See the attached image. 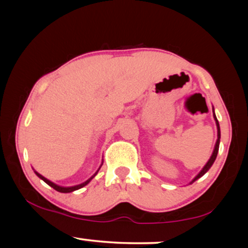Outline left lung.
Masks as SVG:
<instances>
[{
  "label": "left lung",
  "mask_w": 248,
  "mask_h": 248,
  "mask_svg": "<svg viewBox=\"0 0 248 248\" xmlns=\"http://www.w3.org/2000/svg\"><path fill=\"white\" fill-rule=\"evenodd\" d=\"M213 119H215V121H216V126H217V141H216L215 148H213L212 155H211V157L209 158V161L206 162V164H205V166L203 167V169H202L201 171L198 172V175L196 176V177L193 178L192 181L190 182L189 184H192L193 182H196V181H197V179L201 178L202 176H203V175H205V173H206L207 171H209V169H210V168L212 167V164L215 163V161H216V157H217V155H218V150H219V143H220V127H219V122H218V120H217V116H216V114H215V108H213Z\"/></svg>",
  "instance_id": "obj_1"
}]
</instances>
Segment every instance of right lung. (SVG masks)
<instances>
[{
    "label": "right lung",
    "instance_id": "1",
    "mask_svg": "<svg viewBox=\"0 0 248 248\" xmlns=\"http://www.w3.org/2000/svg\"><path fill=\"white\" fill-rule=\"evenodd\" d=\"M102 163H104V162H101V166H102ZM101 166H100V167H99V169H100V168H101ZM99 169H98V170H96V172L94 173V175H93V176H92V177H90V178H88V179H87V181H85V182H84V183H80V184H78V186H58V184L53 183V182H51V181H49V179H47V178H45V177H44V176H42V175H41V173H39V172H37V171H36V170H33V171H35V173H36V175H37V176H38V177H39V178H41V179H43V181H44V182H45V183H46V184H47V186H50L51 187H53V189H55V190H57V191H59V192H62V193H69V192L76 191V190H79V189H81V187H82V186H87V184H88V183H90V182H91V181H92V179L95 177V175H96V173H98V171H99Z\"/></svg>",
    "mask_w": 248,
    "mask_h": 248
}]
</instances>
